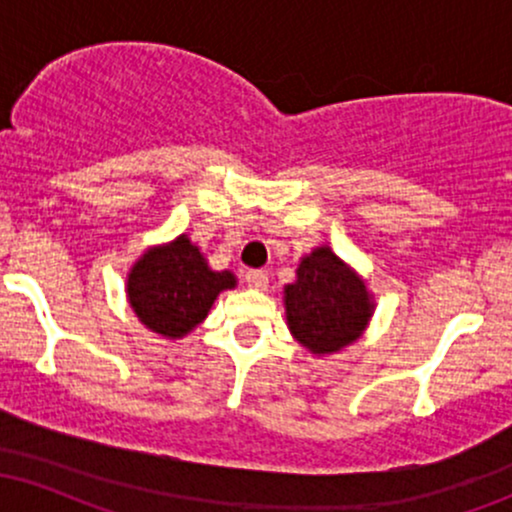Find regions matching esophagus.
I'll use <instances>...</instances> for the list:
<instances>
[{
  "label": "esophagus",
  "instance_id": "1",
  "mask_svg": "<svg viewBox=\"0 0 512 512\" xmlns=\"http://www.w3.org/2000/svg\"><path fill=\"white\" fill-rule=\"evenodd\" d=\"M245 284L255 291H264L269 284V276L267 272H260V269H252V272L245 274Z\"/></svg>",
  "mask_w": 512,
  "mask_h": 512
}]
</instances>
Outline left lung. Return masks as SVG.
I'll use <instances>...</instances> for the list:
<instances>
[{
  "mask_svg": "<svg viewBox=\"0 0 512 512\" xmlns=\"http://www.w3.org/2000/svg\"><path fill=\"white\" fill-rule=\"evenodd\" d=\"M284 308L291 337L313 356H332L363 337L375 301L366 279L320 245L301 257L296 281L284 286Z\"/></svg>",
  "mask_w": 512,
  "mask_h": 512,
  "instance_id": "obj_1",
  "label": "left lung"
}]
</instances>
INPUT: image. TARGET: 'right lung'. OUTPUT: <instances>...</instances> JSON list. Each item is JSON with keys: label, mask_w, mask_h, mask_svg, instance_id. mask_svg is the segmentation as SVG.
Instances as JSON below:
<instances>
[{"label": "right lung", "mask_w": 512, "mask_h": 512, "mask_svg": "<svg viewBox=\"0 0 512 512\" xmlns=\"http://www.w3.org/2000/svg\"><path fill=\"white\" fill-rule=\"evenodd\" d=\"M238 286L236 274L209 267L187 233L151 245L127 272V303L137 320L158 337L178 342L209 315L219 293Z\"/></svg>", "instance_id": "right-lung-1"}]
</instances>
